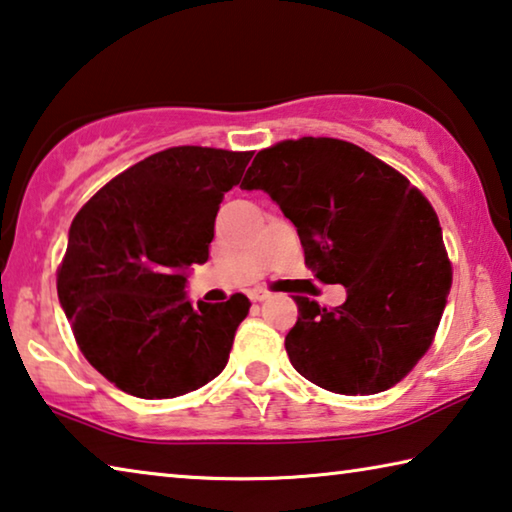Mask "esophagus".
<instances>
[{
  "instance_id": "34e87169",
  "label": "esophagus",
  "mask_w": 512,
  "mask_h": 512,
  "mask_svg": "<svg viewBox=\"0 0 512 512\" xmlns=\"http://www.w3.org/2000/svg\"><path fill=\"white\" fill-rule=\"evenodd\" d=\"M248 296H250V300H255V302H262V300H266L268 296H271V293H268L266 289H253V291L248 293Z\"/></svg>"
}]
</instances>
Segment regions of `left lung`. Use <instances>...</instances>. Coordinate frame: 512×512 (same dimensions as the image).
I'll use <instances>...</instances> for the list:
<instances>
[{
    "instance_id": "1",
    "label": "left lung",
    "mask_w": 512,
    "mask_h": 512,
    "mask_svg": "<svg viewBox=\"0 0 512 512\" xmlns=\"http://www.w3.org/2000/svg\"><path fill=\"white\" fill-rule=\"evenodd\" d=\"M244 189H262L296 225L305 264L348 298L327 309L296 296L284 339L291 366L325 391L375 395L429 350L452 287L438 216L400 171L332 137L284 140L255 155Z\"/></svg>"
}]
</instances>
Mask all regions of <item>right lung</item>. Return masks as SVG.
I'll return each mask as SVG.
<instances>
[{
  "instance_id": "obj_1",
  "label": "right lung",
  "mask_w": 512,
  "mask_h": 512,
  "mask_svg": "<svg viewBox=\"0 0 512 512\" xmlns=\"http://www.w3.org/2000/svg\"><path fill=\"white\" fill-rule=\"evenodd\" d=\"M253 151L173 146L103 185L69 228L58 300L83 357L119 391L169 400L228 363L250 302L192 305L187 271L205 264L223 194Z\"/></svg>"
}]
</instances>
